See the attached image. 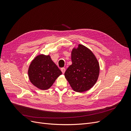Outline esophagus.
I'll return each instance as SVG.
<instances>
[{
  "label": "esophagus",
  "mask_w": 131,
  "mask_h": 131,
  "mask_svg": "<svg viewBox=\"0 0 131 131\" xmlns=\"http://www.w3.org/2000/svg\"><path fill=\"white\" fill-rule=\"evenodd\" d=\"M61 71L62 73H63V74H64V73L65 72V71H66L65 68H62L61 69Z\"/></svg>",
  "instance_id": "34e87169"
}]
</instances>
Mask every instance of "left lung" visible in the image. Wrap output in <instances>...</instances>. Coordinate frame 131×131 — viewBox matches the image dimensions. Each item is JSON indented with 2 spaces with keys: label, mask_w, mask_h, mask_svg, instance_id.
I'll return each instance as SVG.
<instances>
[{
  "label": "left lung",
  "mask_w": 131,
  "mask_h": 131,
  "mask_svg": "<svg viewBox=\"0 0 131 131\" xmlns=\"http://www.w3.org/2000/svg\"><path fill=\"white\" fill-rule=\"evenodd\" d=\"M72 64L64 75L76 92H82L90 89L96 83L99 74V64L93 52L83 45L74 48L71 54Z\"/></svg>",
  "instance_id": "8db88e82"
}]
</instances>
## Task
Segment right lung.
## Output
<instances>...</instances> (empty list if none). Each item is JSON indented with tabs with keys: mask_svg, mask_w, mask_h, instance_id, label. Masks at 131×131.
<instances>
[{
	"mask_svg": "<svg viewBox=\"0 0 131 131\" xmlns=\"http://www.w3.org/2000/svg\"><path fill=\"white\" fill-rule=\"evenodd\" d=\"M61 74L49 55L40 54L37 56L31 62L28 70L31 83L43 90L50 88Z\"/></svg>",
	"mask_w": 131,
	"mask_h": 131,
	"instance_id": "1",
	"label": "right lung"
}]
</instances>
